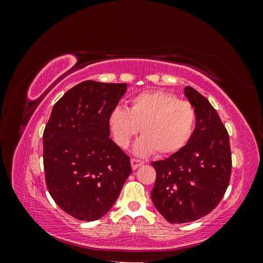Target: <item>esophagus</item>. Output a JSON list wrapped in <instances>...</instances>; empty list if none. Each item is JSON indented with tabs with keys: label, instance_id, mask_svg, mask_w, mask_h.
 <instances>
[{
	"label": "esophagus",
	"instance_id": "34e87169",
	"mask_svg": "<svg viewBox=\"0 0 263 263\" xmlns=\"http://www.w3.org/2000/svg\"><path fill=\"white\" fill-rule=\"evenodd\" d=\"M130 162H132V168H133V170H136L137 168H139L140 165H142V164L145 163L142 160H139V159H132Z\"/></svg>",
	"mask_w": 263,
	"mask_h": 263
}]
</instances>
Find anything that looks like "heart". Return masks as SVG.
Listing matches in <instances>:
<instances>
[{"label": "heart", "instance_id": "1", "mask_svg": "<svg viewBox=\"0 0 263 263\" xmlns=\"http://www.w3.org/2000/svg\"><path fill=\"white\" fill-rule=\"evenodd\" d=\"M195 124L196 110L192 103L162 90L138 93L130 99L128 108L116 106L108 115L113 138L124 149L142 127L144 135L135 145L138 156L156 151L162 156L178 153L192 138Z\"/></svg>", "mask_w": 263, "mask_h": 263}]
</instances>
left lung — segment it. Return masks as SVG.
<instances>
[{
    "label": "left lung",
    "instance_id": "8db88e82",
    "mask_svg": "<svg viewBox=\"0 0 263 263\" xmlns=\"http://www.w3.org/2000/svg\"><path fill=\"white\" fill-rule=\"evenodd\" d=\"M184 94L196 110L192 138L178 153L151 164L157 173L151 200L171 224L193 221L221 201L232 174L228 132L209 100L191 86Z\"/></svg>",
    "mask_w": 263,
    "mask_h": 263
}]
</instances>
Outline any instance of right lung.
<instances>
[{
	"label": "right lung",
	"instance_id": "obj_1",
	"mask_svg": "<svg viewBox=\"0 0 263 263\" xmlns=\"http://www.w3.org/2000/svg\"><path fill=\"white\" fill-rule=\"evenodd\" d=\"M126 83L83 81L55 103L44 130V169L59 208L85 221L110 210L132 173L130 159L109 138L108 115Z\"/></svg>",
	"mask_w": 263,
	"mask_h": 263
}]
</instances>
